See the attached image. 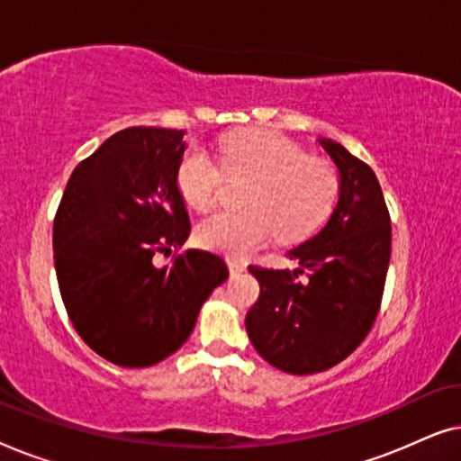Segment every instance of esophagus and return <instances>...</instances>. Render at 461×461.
<instances>
[{"label": "esophagus", "mask_w": 461, "mask_h": 461, "mask_svg": "<svg viewBox=\"0 0 461 461\" xmlns=\"http://www.w3.org/2000/svg\"><path fill=\"white\" fill-rule=\"evenodd\" d=\"M245 268H248V262H243V260H235V258H229V270H230V275H232V276L239 275V273H243Z\"/></svg>", "instance_id": "1"}]
</instances>
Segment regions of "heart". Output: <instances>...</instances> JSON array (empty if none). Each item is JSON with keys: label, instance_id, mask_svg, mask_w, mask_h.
<instances>
[{"label": "heart", "instance_id": "b5f03b06", "mask_svg": "<svg viewBox=\"0 0 461 461\" xmlns=\"http://www.w3.org/2000/svg\"><path fill=\"white\" fill-rule=\"evenodd\" d=\"M222 166L248 174L243 212H218L199 224L205 248L248 256L275 235L298 241L330 216L338 178L330 163L304 157L298 144L270 130H243L220 142ZM178 188L188 205L210 210L218 201L220 169L201 149L186 150L178 166Z\"/></svg>", "mask_w": 461, "mask_h": 461}]
</instances>
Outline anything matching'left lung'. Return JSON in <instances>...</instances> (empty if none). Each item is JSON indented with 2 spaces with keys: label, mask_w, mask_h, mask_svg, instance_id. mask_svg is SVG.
<instances>
[{
  "label": "left lung",
  "mask_w": 461,
  "mask_h": 461,
  "mask_svg": "<svg viewBox=\"0 0 461 461\" xmlns=\"http://www.w3.org/2000/svg\"><path fill=\"white\" fill-rule=\"evenodd\" d=\"M338 169V203L317 235L289 249L295 270L249 267L260 283L245 330L264 361L294 375L344 361L377 317L390 262V216L367 163L319 138ZM309 270V279L297 275Z\"/></svg>",
  "instance_id": "8db88e82"
}]
</instances>
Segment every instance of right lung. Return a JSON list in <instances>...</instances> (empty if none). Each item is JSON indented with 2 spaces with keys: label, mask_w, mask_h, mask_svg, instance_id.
I'll use <instances>...</instances> for the list:
<instances>
[{
  "label": "right lung",
  "mask_w": 461,
  "mask_h": 461,
  "mask_svg": "<svg viewBox=\"0 0 461 461\" xmlns=\"http://www.w3.org/2000/svg\"><path fill=\"white\" fill-rule=\"evenodd\" d=\"M186 131L128 128L73 169L54 220V267L81 339L119 367H150L191 336L203 302L229 279L222 258L182 248L191 222L178 188Z\"/></svg>",
  "instance_id": "obj_1"
}]
</instances>
